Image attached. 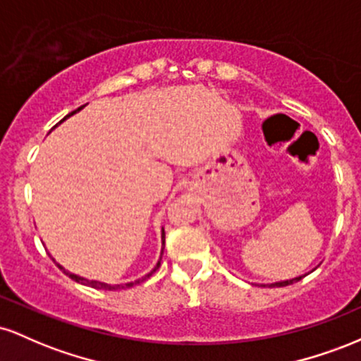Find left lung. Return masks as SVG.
<instances>
[{
  "instance_id": "left-lung-1",
  "label": "left lung",
  "mask_w": 361,
  "mask_h": 361,
  "mask_svg": "<svg viewBox=\"0 0 361 361\" xmlns=\"http://www.w3.org/2000/svg\"><path fill=\"white\" fill-rule=\"evenodd\" d=\"M299 280H302V276H299V279H292V280H287V281H279V283H271V285H268V287H287V285H292V283H295V281H299ZM264 287H267V285H264Z\"/></svg>"
}]
</instances>
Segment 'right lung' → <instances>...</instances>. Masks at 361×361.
I'll list each match as a JSON object with an SVG mask.
<instances>
[{"label": "right lung", "mask_w": 361, "mask_h": 361, "mask_svg": "<svg viewBox=\"0 0 361 361\" xmlns=\"http://www.w3.org/2000/svg\"><path fill=\"white\" fill-rule=\"evenodd\" d=\"M85 106V105H82ZM82 106H80V109L78 110H74V111H71V114L68 115V117H71L73 114H76V111H80ZM163 244H164V229H163ZM161 256H163V252H161ZM57 267L61 268L62 271L66 273V275L69 276V279L71 280H74V281H78V283H81V285H88V287H91V288H98V290H122V288H130V287H134V285H137V283H140V281H144L147 279V276H151L152 273H154L157 268L161 267V259L157 261V264H156V268L154 270H152L151 273H149V275H146L144 276V279H139V280H135V281H130V283H120V285H109V283H102V281H94V280H86V279H82V276H78V275H74V273H69L68 270H64V268L61 267V264H57Z\"/></svg>", "instance_id": "add662e5"}]
</instances>
